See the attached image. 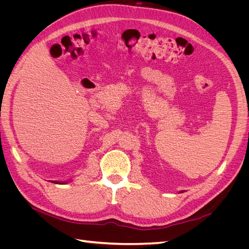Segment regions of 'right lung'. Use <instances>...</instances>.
Segmentation results:
<instances>
[{
	"instance_id": "add662e5",
	"label": "right lung",
	"mask_w": 249,
	"mask_h": 249,
	"mask_svg": "<svg viewBox=\"0 0 249 249\" xmlns=\"http://www.w3.org/2000/svg\"><path fill=\"white\" fill-rule=\"evenodd\" d=\"M53 183H55V184H60L59 182H56V180H54V182H53ZM62 184V183H61Z\"/></svg>"
}]
</instances>
